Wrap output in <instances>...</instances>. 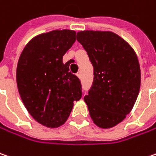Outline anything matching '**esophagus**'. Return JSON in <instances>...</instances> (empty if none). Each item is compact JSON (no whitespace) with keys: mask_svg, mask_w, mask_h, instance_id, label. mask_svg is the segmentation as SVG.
<instances>
[{"mask_svg":"<svg viewBox=\"0 0 156 156\" xmlns=\"http://www.w3.org/2000/svg\"><path fill=\"white\" fill-rule=\"evenodd\" d=\"M77 76H78V78H81V77H82V73H81V71H78V73H77Z\"/></svg>","mask_w":156,"mask_h":156,"instance_id":"34e87169","label":"esophagus"}]
</instances>
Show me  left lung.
<instances>
[{
	"label": "left lung",
	"mask_w": 156,
	"mask_h": 156,
	"mask_svg": "<svg viewBox=\"0 0 156 156\" xmlns=\"http://www.w3.org/2000/svg\"><path fill=\"white\" fill-rule=\"evenodd\" d=\"M77 41L94 67V82L84 97L98 127L121 123L133 109L140 88V68L133 48L112 32L81 31Z\"/></svg>",
	"instance_id": "obj_1"
}]
</instances>
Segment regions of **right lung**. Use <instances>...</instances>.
Masks as SVG:
<instances>
[{
  "instance_id": "add662e5",
  "label": "right lung",
  "mask_w": 156,
  "mask_h": 156,
  "mask_svg": "<svg viewBox=\"0 0 156 156\" xmlns=\"http://www.w3.org/2000/svg\"><path fill=\"white\" fill-rule=\"evenodd\" d=\"M76 41V32L55 30L41 33L24 47L16 67V84L29 114L49 128L64 124L73 101L82 96L79 78L69 71L64 54Z\"/></svg>"
}]
</instances>
